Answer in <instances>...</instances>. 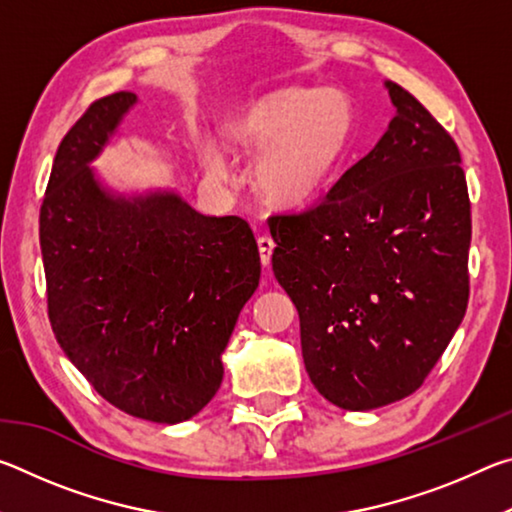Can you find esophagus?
<instances>
[{
    "label": "esophagus",
    "mask_w": 512,
    "mask_h": 512,
    "mask_svg": "<svg viewBox=\"0 0 512 512\" xmlns=\"http://www.w3.org/2000/svg\"><path fill=\"white\" fill-rule=\"evenodd\" d=\"M257 246H259V257H262V264L268 266V264H271V255H273V248H275L273 239L268 235H262L257 239Z\"/></svg>",
    "instance_id": "1"
}]
</instances>
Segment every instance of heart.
Wrapping results in <instances>:
<instances>
[{
    "label": "heart",
    "mask_w": 512,
    "mask_h": 512,
    "mask_svg": "<svg viewBox=\"0 0 512 512\" xmlns=\"http://www.w3.org/2000/svg\"><path fill=\"white\" fill-rule=\"evenodd\" d=\"M352 106L339 90H280L257 101L230 128L239 151L259 155L255 185L268 203L302 207L320 196L350 144ZM207 173L228 183L219 146L205 149Z\"/></svg>",
    "instance_id": "obj_1"
}]
</instances>
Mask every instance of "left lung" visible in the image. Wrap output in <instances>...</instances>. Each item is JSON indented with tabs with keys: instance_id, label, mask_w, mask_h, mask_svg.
Instances as JSON below:
<instances>
[{
	"instance_id": "1",
	"label": "left lung",
	"mask_w": 512,
	"mask_h": 512,
	"mask_svg": "<svg viewBox=\"0 0 512 512\" xmlns=\"http://www.w3.org/2000/svg\"><path fill=\"white\" fill-rule=\"evenodd\" d=\"M386 88L397 112L375 149L318 203L268 219L311 384L348 411L418 391L470 298L461 153L411 92Z\"/></svg>"
}]
</instances>
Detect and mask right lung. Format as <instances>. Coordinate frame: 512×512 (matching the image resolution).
I'll list each match as a JSON object with an SVG mask.
<instances>
[{
    "label": "right lung",
    "instance_id": "right-lung-1",
    "mask_svg": "<svg viewBox=\"0 0 512 512\" xmlns=\"http://www.w3.org/2000/svg\"><path fill=\"white\" fill-rule=\"evenodd\" d=\"M135 101L133 92L97 99L58 146L40 207L47 311L60 348L103 400L176 424L219 391L221 354L262 264L239 216L97 183L90 162Z\"/></svg>",
    "mask_w": 512,
    "mask_h": 512
}]
</instances>
